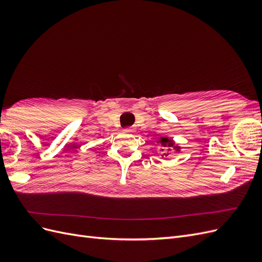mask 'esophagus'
I'll use <instances>...</instances> for the list:
<instances>
[{
  "label": "esophagus",
  "instance_id": "esophagus-1",
  "mask_svg": "<svg viewBox=\"0 0 262 262\" xmlns=\"http://www.w3.org/2000/svg\"><path fill=\"white\" fill-rule=\"evenodd\" d=\"M123 131L126 132V133H132V132H133V129H132V128H125Z\"/></svg>",
  "mask_w": 262,
  "mask_h": 262
}]
</instances>
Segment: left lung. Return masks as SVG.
Here are the masks:
<instances>
[{
	"instance_id": "left-lung-1",
	"label": "left lung",
	"mask_w": 262,
	"mask_h": 262,
	"mask_svg": "<svg viewBox=\"0 0 262 262\" xmlns=\"http://www.w3.org/2000/svg\"><path fill=\"white\" fill-rule=\"evenodd\" d=\"M161 142V145L163 146L162 150H165V156H168V149H173L175 148L176 150L179 149V147L177 145H175V143H173V141L171 139H168V138H161L160 141Z\"/></svg>"
}]
</instances>
